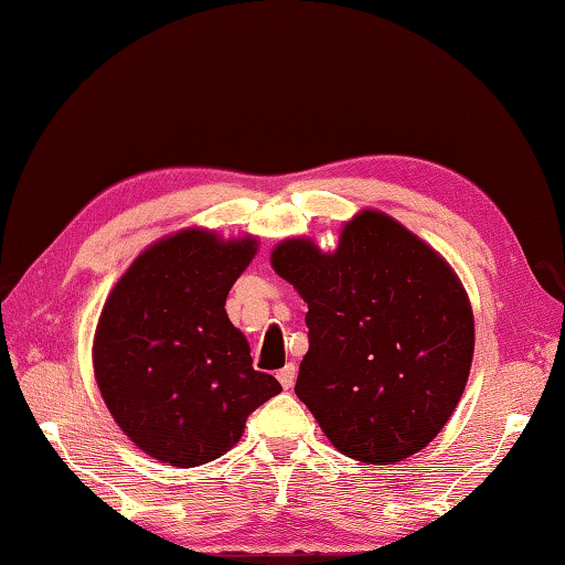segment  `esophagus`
Listing matches in <instances>:
<instances>
[{
    "instance_id": "obj_1",
    "label": "esophagus",
    "mask_w": 565,
    "mask_h": 565,
    "mask_svg": "<svg viewBox=\"0 0 565 565\" xmlns=\"http://www.w3.org/2000/svg\"><path fill=\"white\" fill-rule=\"evenodd\" d=\"M276 380L281 382L284 390H291L294 382H296V367H294V364H286L284 370L276 372Z\"/></svg>"
}]
</instances>
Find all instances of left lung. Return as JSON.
Here are the masks:
<instances>
[{
  "label": "left lung",
  "instance_id": "8db88e82",
  "mask_svg": "<svg viewBox=\"0 0 565 565\" xmlns=\"http://www.w3.org/2000/svg\"><path fill=\"white\" fill-rule=\"evenodd\" d=\"M271 267L308 303L296 396L330 444L372 466L426 448L460 402L475 348L470 301L448 264L364 210L333 254L286 239Z\"/></svg>",
  "mask_w": 565,
  "mask_h": 565
}]
</instances>
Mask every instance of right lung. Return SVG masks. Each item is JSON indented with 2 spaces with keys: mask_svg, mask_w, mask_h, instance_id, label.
<instances>
[{
  "mask_svg": "<svg viewBox=\"0 0 565 565\" xmlns=\"http://www.w3.org/2000/svg\"><path fill=\"white\" fill-rule=\"evenodd\" d=\"M254 257V239L185 230L147 249L109 294L97 323V386L143 452L203 466L237 444L254 408L281 392L252 367L225 301Z\"/></svg>",
  "mask_w": 565,
  "mask_h": 565,
  "instance_id": "obj_1",
  "label": "right lung"
}]
</instances>
